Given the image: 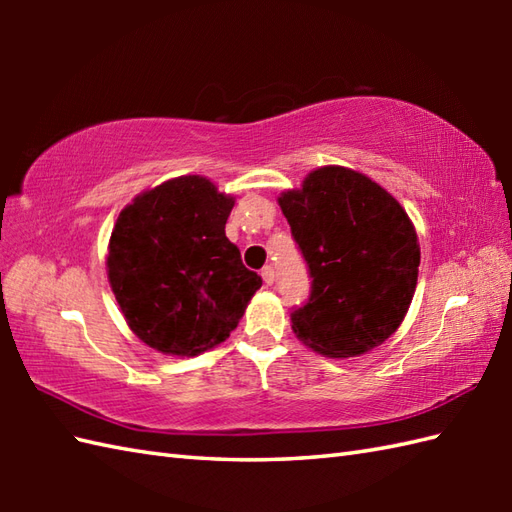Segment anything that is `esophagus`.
Returning a JSON list of instances; mask_svg holds the SVG:
<instances>
[{
  "label": "esophagus",
  "instance_id": "1",
  "mask_svg": "<svg viewBox=\"0 0 512 512\" xmlns=\"http://www.w3.org/2000/svg\"><path fill=\"white\" fill-rule=\"evenodd\" d=\"M275 268L273 266H266L264 270H262V279H264V284L266 286H273L275 284Z\"/></svg>",
  "mask_w": 512,
  "mask_h": 512
}]
</instances>
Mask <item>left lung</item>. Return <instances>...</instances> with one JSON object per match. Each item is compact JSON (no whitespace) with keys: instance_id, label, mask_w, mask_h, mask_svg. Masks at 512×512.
I'll list each match as a JSON object with an SVG mask.
<instances>
[{"instance_id":"obj_1","label":"left lung","mask_w":512,"mask_h":512,"mask_svg":"<svg viewBox=\"0 0 512 512\" xmlns=\"http://www.w3.org/2000/svg\"><path fill=\"white\" fill-rule=\"evenodd\" d=\"M279 206L312 279L290 314L314 352L347 358L387 341L418 284L420 246L402 206L363 173L321 167Z\"/></svg>"}]
</instances>
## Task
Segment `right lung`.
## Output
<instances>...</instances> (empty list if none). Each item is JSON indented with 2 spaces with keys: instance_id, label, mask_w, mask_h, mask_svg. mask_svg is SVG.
Returning <instances> with one entry per match:
<instances>
[{
  "instance_id": "1",
  "label": "right lung",
  "mask_w": 512,
  "mask_h": 512,
  "mask_svg": "<svg viewBox=\"0 0 512 512\" xmlns=\"http://www.w3.org/2000/svg\"><path fill=\"white\" fill-rule=\"evenodd\" d=\"M233 198L182 176L125 206L107 273L129 328L158 352L195 356L228 339L262 288L224 226Z\"/></svg>"
}]
</instances>
